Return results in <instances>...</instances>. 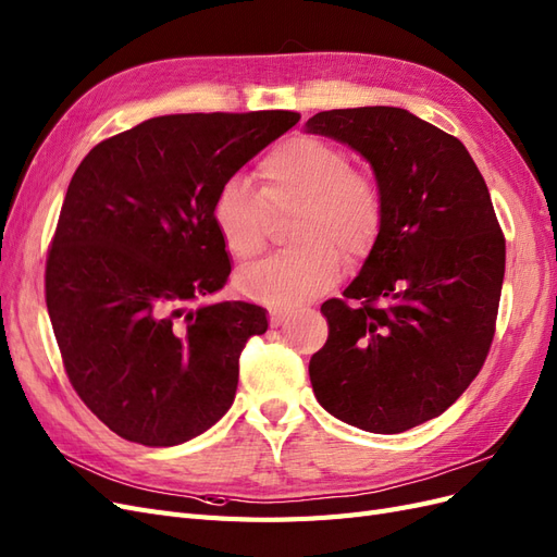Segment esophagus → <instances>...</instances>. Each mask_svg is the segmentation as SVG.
I'll use <instances>...</instances> for the list:
<instances>
[{"mask_svg":"<svg viewBox=\"0 0 557 557\" xmlns=\"http://www.w3.org/2000/svg\"><path fill=\"white\" fill-rule=\"evenodd\" d=\"M293 318L290 311H283V309H274L272 311V318H269V323H272V327H278L283 323H288V320Z\"/></svg>","mask_w":557,"mask_h":557,"instance_id":"34e87169","label":"esophagus"}]
</instances>
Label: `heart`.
Wrapping results in <instances>:
<instances>
[{"label": "heart", "mask_w": 557, "mask_h": 557, "mask_svg": "<svg viewBox=\"0 0 557 557\" xmlns=\"http://www.w3.org/2000/svg\"><path fill=\"white\" fill-rule=\"evenodd\" d=\"M262 193L242 176L218 188L211 221L230 256L248 260L267 242L272 213L290 211L295 246L252 262L237 274V288L276 309H293L325 293L342 274L344 256L356 260L374 246L383 225L379 183L350 170L342 146L318 137H293L260 162Z\"/></svg>", "instance_id": "obj_1"}]
</instances>
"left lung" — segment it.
Returning <instances> with one entry per match:
<instances>
[{
  "instance_id": "8db88e82",
  "label": "left lung",
  "mask_w": 557,
  "mask_h": 557,
  "mask_svg": "<svg viewBox=\"0 0 557 557\" xmlns=\"http://www.w3.org/2000/svg\"><path fill=\"white\" fill-rule=\"evenodd\" d=\"M305 127L372 164L385 205L360 274L320 307L315 399L364 432H407L442 416L491 350L507 256L491 193L462 141L407 109L320 111Z\"/></svg>"
}]
</instances>
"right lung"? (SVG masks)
<instances>
[{"mask_svg":"<svg viewBox=\"0 0 557 557\" xmlns=\"http://www.w3.org/2000/svg\"><path fill=\"white\" fill-rule=\"evenodd\" d=\"M297 121L293 111L158 115L78 164L48 250L46 307L74 391L123 440L178 446L232 407L239 356L267 332V313L199 305L232 272L211 205Z\"/></svg>","mask_w":557,"mask_h":557,"instance_id":"add662e5","label":"right lung"}]
</instances>
